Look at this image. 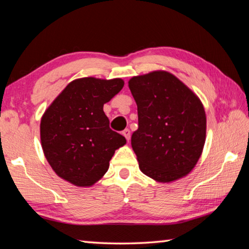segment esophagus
Here are the masks:
<instances>
[{
	"label": "esophagus",
	"instance_id": "1",
	"mask_svg": "<svg viewBox=\"0 0 249 249\" xmlns=\"http://www.w3.org/2000/svg\"><path fill=\"white\" fill-rule=\"evenodd\" d=\"M122 134H123V135H124V136H125V138H126V140H127V141H129V138H130V130H129L128 128H125V129L123 130V132H122Z\"/></svg>",
	"mask_w": 249,
	"mask_h": 249
}]
</instances>
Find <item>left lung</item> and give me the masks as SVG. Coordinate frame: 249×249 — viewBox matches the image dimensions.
Returning a JSON list of instances; mask_svg holds the SVG:
<instances>
[{
	"label": "left lung",
	"instance_id": "1",
	"mask_svg": "<svg viewBox=\"0 0 249 249\" xmlns=\"http://www.w3.org/2000/svg\"><path fill=\"white\" fill-rule=\"evenodd\" d=\"M129 90L137 104L138 129L132 147L142 174L158 182L187 176L203 150L206 116L200 99L167 71L133 77Z\"/></svg>",
	"mask_w": 249,
	"mask_h": 249
}]
</instances>
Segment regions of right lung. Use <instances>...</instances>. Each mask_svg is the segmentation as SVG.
Segmentation results:
<instances>
[{
	"label": "right lung",
	"mask_w": 249,
	"mask_h": 249,
	"mask_svg": "<svg viewBox=\"0 0 249 249\" xmlns=\"http://www.w3.org/2000/svg\"><path fill=\"white\" fill-rule=\"evenodd\" d=\"M123 87L120 78L73 80L46 109L40 122L41 147L60 178L91 187L107 171L109 160L126 140L109 128L103 105Z\"/></svg>",
	"instance_id": "right-lung-1"
}]
</instances>
